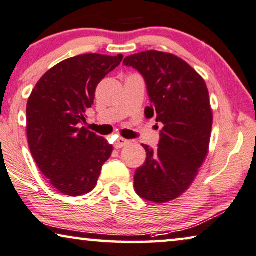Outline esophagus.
<instances>
[{
    "instance_id": "obj_1",
    "label": "esophagus",
    "mask_w": 256,
    "mask_h": 256,
    "mask_svg": "<svg viewBox=\"0 0 256 256\" xmlns=\"http://www.w3.org/2000/svg\"><path fill=\"white\" fill-rule=\"evenodd\" d=\"M128 139H125V138H118L117 140L114 142V148H124V146H126L128 144Z\"/></svg>"
}]
</instances>
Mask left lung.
Returning <instances> with one entry per match:
<instances>
[{
	"mask_svg": "<svg viewBox=\"0 0 256 256\" xmlns=\"http://www.w3.org/2000/svg\"><path fill=\"white\" fill-rule=\"evenodd\" d=\"M124 66L145 78L151 106L145 116L162 122L158 148L142 145L144 165L134 190L148 202L164 204L185 193L208 154L213 114L204 78L176 54L148 50L131 54Z\"/></svg>",
	"mask_w": 256,
	"mask_h": 256,
	"instance_id": "1",
	"label": "left lung"
}]
</instances>
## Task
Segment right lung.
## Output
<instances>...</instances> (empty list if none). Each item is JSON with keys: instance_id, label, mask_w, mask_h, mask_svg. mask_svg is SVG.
Listing matches in <instances>:
<instances>
[{"instance_id": "add662e5", "label": "right lung", "mask_w": 256, "mask_h": 256, "mask_svg": "<svg viewBox=\"0 0 256 256\" xmlns=\"http://www.w3.org/2000/svg\"><path fill=\"white\" fill-rule=\"evenodd\" d=\"M122 54H78L40 77L26 104V136L40 172L60 193L80 196L97 185L112 145L82 122L94 104L97 85Z\"/></svg>"}]
</instances>
